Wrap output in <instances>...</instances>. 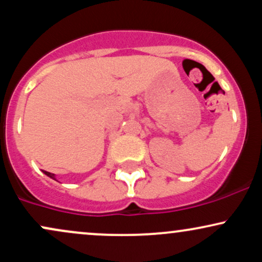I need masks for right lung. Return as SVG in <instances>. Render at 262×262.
Masks as SVG:
<instances>
[{"label": "right lung", "instance_id": "obj_1", "mask_svg": "<svg viewBox=\"0 0 262 262\" xmlns=\"http://www.w3.org/2000/svg\"><path fill=\"white\" fill-rule=\"evenodd\" d=\"M44 173L47 176H49V177H52L53 180H55V175H54V173H52V172H48V171H44Z\"/></svg>", "mask_w": 262, "mask_h": 262}]
</instances>
